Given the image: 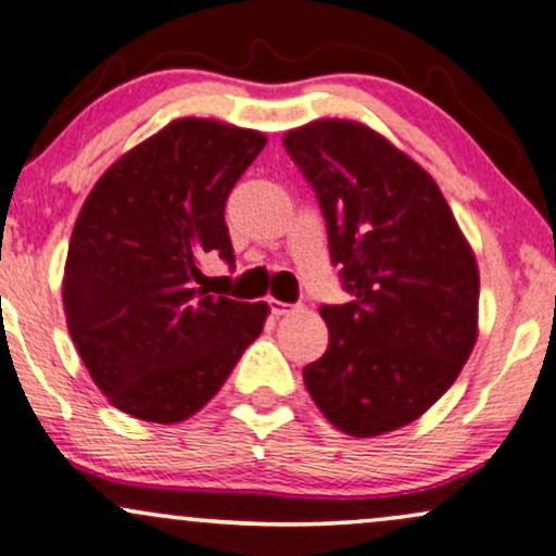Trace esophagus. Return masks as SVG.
<instances>
[{"mask_svg": "<svg viewBox=\"0 0 556 556\" xmlns=\"http://www.w3.org/2000/svg\"><path fill=\"white\" fill-rule=\"evenodd\" d=\"M269 307H271V316H277V318H282V316H287V313H292V305L282 303V300H269Z\"/></svg>", "mask_w": 556, "mask_h": 556, "instance_id": "34e87169", "label": "esophagus"}]
</instances>
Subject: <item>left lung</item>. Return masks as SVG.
Returning <instances> with one entry per match:
<instances>
[{
  "mask_svg": "<svg viewBox=\"0 0 556 556\" xmlns=\"http://www.w3.org/2000/svg\"><path fill=\"white\" fill-rule=\"evenodd\" d=\"M282 142L354 295L320 307L329 350L305 388L337 430L378 438L422 417L464 370L479 337L477 256L430 173L367 124L318 118Z\"/></svg>",
  "mask_w": 556,
  "mask_h": 556,
  "instance_id": "obj_1",
  "label": "left lung"
}]
</instances>
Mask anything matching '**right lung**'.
<instances>
[{
  "instance_id": "obj_1",
  "label": "right lung",
  "mask_w": 556,
  "mask_h": 556,
  "mask_svg": "<svg viewBox=\"0 0 556 556\" xmlns=\"http://www.w3.org/2000/svg\"><path fill=\"white\" fill-rule=\"evenodd\" d=\"M264 144L256 129L176 118L124 152L87 193L64 264L66 329L124 414L184 422L264 331L266 303L197 287L204 256L236 261L225 202Z\"/></svg>"
}]
</instances>
